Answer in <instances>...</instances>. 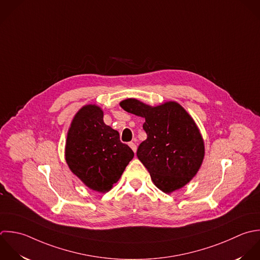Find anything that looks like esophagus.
Segmentation results:
<instances>
[{"label": "esophagus", "instance_id": "obj_1", "mask_svg": "<svg viewBox=\"0 0 260 260\" xmlns=\"http://www.w3.org/2000/svg\"><path fill=\"white\" fill-rule=\"evenodd\" d=\"M128 145H129V147L132 148V150L136 153V152H137V145H136L134 142H131Z\"/></svg>", "mask_w": 260, "mask_h": 260}]
</instances>
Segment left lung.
<instances>
[{"label": "left lung", "instance_id": "8db88e82", "mask_svg": "<svg viewBox=\"0 0 260 260\" xmlns=\"http://www.w3.org/2000/svg\"><path fill=\"white\" fill-rule=\"evenodd\" d=\"M120 106L146 119L143 128L147 139L140 144L137 156L155 185L170 193L189 182L203 163L205 146L183 107L176 102L151 107L132 98L121 101Z\"/></svg>", "mask_w": 260, "mask_h": 260}]
</instances>
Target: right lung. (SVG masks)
Here are the masks:
<instances>
[{
    "mask_svg": "<svg viewBox=\"0 0 260 260\" xmlns=\"http://www.w3.org/2000/svg\"><path fill=\"white\" fill-rule=\"evenodd\" d=\"M133 158V150L120 142L117 131L104 123L98 106L86 105L79 110L68 133L66 160L88 187L108 191Z\"/></svg>",
    "mask_w": 260,
    "mask_h": 260,
    "instance_id": "obj_1",
    "label": "right lung"
}]
</instances>
